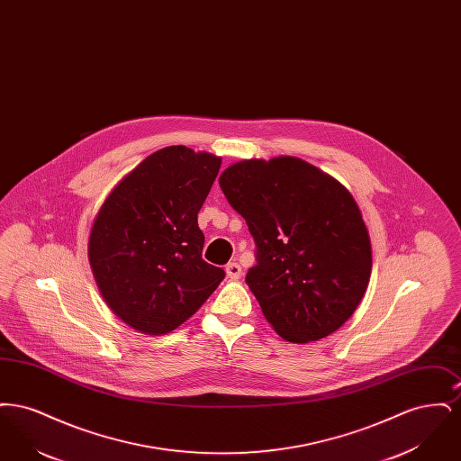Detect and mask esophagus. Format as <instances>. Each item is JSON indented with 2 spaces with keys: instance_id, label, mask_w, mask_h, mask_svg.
I'll return each instance as SVG.
<instances>
[{
  "instance_id": "obj_1",
  "label": "esophagus",
  "mask_w": 461,
  "mask_h": 461,
  "mask_svg": "<svg viewBox=\"0 0 461 461\" xmlns=\"http://www.w3.org/2000/svg\"><path fill=\"white\" fill-rule=\"evenodd\" d=\"M226 275L228 278L231 280H239L241 276V267L239 263H228L226 264Z\"/></svg>"
}]
</instances>
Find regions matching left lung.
<instances>
[{"instance_id":"1","label":"left lung","mask_w":461,"mask_h":461,"mask_svg":"<svg viewBox=\"0 0 461 461\" xmlns=\"http://www.w3.org/2000/svg\"><path fill=\"white\" fill-rule=\"evenodd\" d=\"M220 186L256 241L245 282L275 331L306 344L340 329L372 273L370 235L349 190L288 155L240 160Z\"/></svg>"}]
</instances>
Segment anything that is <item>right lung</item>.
Here are the masks:
<instances>
[{"label": "right lung", "instance_id": "obj_1", "mask_svg": "<svg viewBox=\"0 0 461 461\" xmlns=\"http://www.w3.org/2000/svg\"><path fill=\"white\" fill-rule=\"evenodd\" d=\"M221 157L166 147L124 176L91 226L88 258L107 306L131 329L166 335L197 312L224 271L202 259L197 214Z\"/></svg>", "mask_w": 461, "mask_h": 461}]
</instances>
